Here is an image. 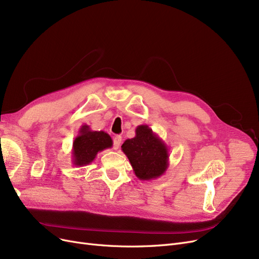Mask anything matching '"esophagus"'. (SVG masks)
<instances>
[{
    "mask_svg": "<svg viewBox=\"0 0 259 259\" xmlns=\"http://www.w3.org/2000/svg\"><path fill=\"white\" fill-rule=\"evenodd\" d=\"M120 143H121V137H120V136L114 137V139H113V148H114L115 150L119 148Z\"/></svg>",
    "mask_w": 259,
    "mask_h": 259,
    "instance_id": "1",
    "label": "esophagus"
}]
</instances>
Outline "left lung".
Masks as SVG:
<instances>
[{
    "label": "left lung",
    "instance_id": "8db88e82",
    "mask_svg": "<svg viewBox=\"0 0 259 259\" xmlns=\"http://www.w3.org/2000/svg\"><path fill=\"white\" fill-rule=\"evenodd\" d=\"M136 176L149 181L163 176L168 168L169 154L166 144L147 125L138 126L136 137L121 145Z\"/></svg>",
    "mask_w": 259,
    "mask_h": 259
}]
</instances>
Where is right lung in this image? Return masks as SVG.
Instances as JSON below:
<instances>
[{
    "label": "right lung",
    "instance_id": "obj_1",
    "mask_svg": "<svg viewBox=\"0 0 259 259\" xmlns=\"http://www.w3.org/2000/svg\"><path fill=\"white\" fill-rule=\"evenodd\" d=\"M113 145L111 137L105 131H93L90 126L83 125L73 142V164L75 166H85L92 163L98 152Z\"/></svg>",
    "mask_w": 259,
    "mask_h": 259
}]
</instances>
